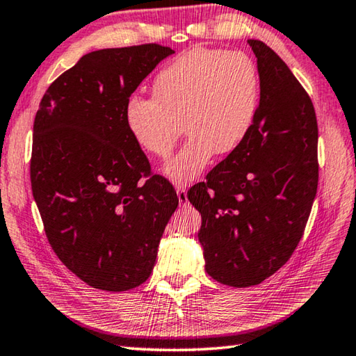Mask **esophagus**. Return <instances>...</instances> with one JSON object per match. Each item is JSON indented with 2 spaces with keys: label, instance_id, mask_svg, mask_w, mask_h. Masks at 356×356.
Here are the masks:
<instances>
[{
  "label": "esophagus",
  "instance_id": "obj_1",
  "mask_svg": "<svg viewBox=\"0 0 356 356\" xmlns=\"http://www.w3.org/2000/svg\"><path fill=\"white\" fill-rule=\"evenodd\" d=\"M177 194H178V198H179V204H183V207H186V204L189 203V200H188V189H186V186H178Z\"/></svg>",
  "mask_w": 356,
  "mask_h": 356
}]
</instances>
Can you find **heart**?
I'll return each mask as SVG.
<instances>
[{
	"label": "heart",
	"instance_id": "obj_1",
	"mask_svg": "<svg viewBox=\"0 0 356 356\" xmlns=\"http://www.w3.org/2000/svg\"><path fill=\"white\" fill-rule=\"evenodd\" d=\"M258 102L259 73L250 56L194 48L158 73L153 98H128L124 123L137 145L158 158L170 156L186 127L188 142L164 167L173 183L186 184L216 153L229 154L242 145Z\"/></svg>",
	"mask_w": 356,
	"mask_h": 356
}]
</instances>
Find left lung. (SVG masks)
I'll return each mask as SVG.
<instances>
[{
  "label": "left lung",
  "mask_w": 356,
  "mask_h": 356,
  "mask_svg": "<svg viewBox=\"0 0 356 356\" xmlns=\"http://www.w3.org/2000/svg\"><path fill=\"white\" fill-rule=\"evenodd\" d=\"M248 45L261 86L252 128L207 181L188 192L202 214L204 269L233 288L259 284L288 263L319 183L313 102L272 48L261 40Z\"/></svg>",
  "instance_id": "obj_1"
}]
</instances>
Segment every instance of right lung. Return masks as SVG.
I'll list each match as a JSON object with an SVG mask.
<instances>
[{
  "label": "right lung",
  "mask_w": 356,
  "mask_h": 356,
  "mask_svg": "<svg viewBox=\"0 0 356 356\" xmlns=\"http://www.w3.org/2000/svg\"><path fill=\"white\" fill-rule=\"evenodd\" d=\"M172 53L143 43L86 54L53 81L34 118L31 188L47 239L95 289L145 282L178 207L124 123L128 98Z\"/></svg>",
  "instance_id": "1"
}]
</instances>
